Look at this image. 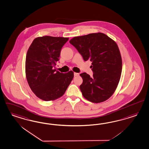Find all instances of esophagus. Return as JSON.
Wrapping results in <instances>:
<instances>
[{
    "label": "esophagus",
    "instance_id": "obj_1",
    "mask_svg": "<svg viewBox=\"0 0 149 149\" xmlns=\"http://www.w3.org/2000/svg\"><path fill=\"white\" fill-rule=\"evenodd\" d=\"M79 74L78 73H74V77L79 76Z\"/></svg>",
    "mask_w": 149,
    "mask_h": 149
}]
</instances>
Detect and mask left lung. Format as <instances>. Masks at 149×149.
Returning a JSON list of instances; mask_svg holds the SVG:
<instances>
[{"label": "left lung", "instance_id": "left-lung-1", "mask_svg": "<svg viewBox=\"0 0 149 149\" xmlns=\"http://www.w3.org/2000/svg\"><path fill=\"white\" fill-rule=\"evenodd\" d=\"M70 43L84 61L92 62L93 76L85 72L80 74L83 96L93 103L106 101L114 93L121 74L122 59L117 44L101 33L74 37Z\"/></svg>", "mask_w": 149, "mask_h": 149}]
</instances>
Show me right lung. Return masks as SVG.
Instances as JSON below:
<instances>
[{
	"mask_svg": "<svg viewBox=\"0 0 149 149\" xmlns=\"http://www.w3.org/2000/svg\"><path fill=\"white\" fill-rule=\"evenodd\" d=\"M68 38L45 36L35 38L26 60V78L32 91L43 101L61 97L73 78V72L60 73L54 69L62 47Z\"/></svg>",
	"mask_w": 149,
	"mask_h": 149,
	"instance_id": "right-lung-1",
	"label": "right lung"
}]
</instances>
